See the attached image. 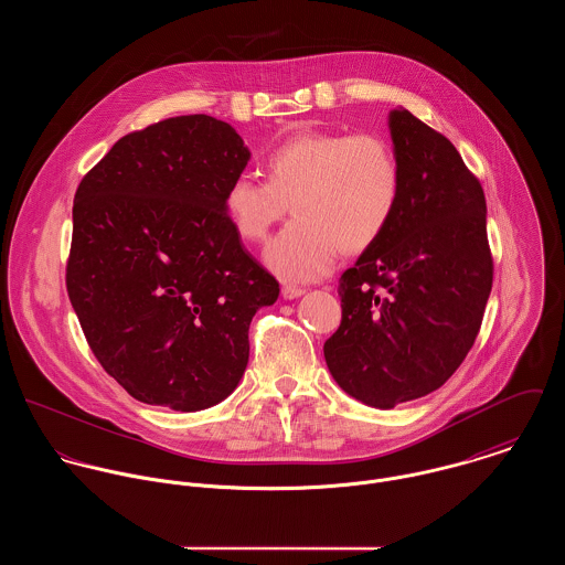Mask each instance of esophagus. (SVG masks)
<instances>
[{
  "label": "esophagus",
  "instance_id": "1",
  "mask_svg": "<svg viewBox=\"0 0 565 565\" xmlns=\"http://www.w3.org/2000/svg\"><path fill=\"white\" fill-rule=\"evenodd\" d=\"M300 296H305V289L294 287V285H285V287H282V298H285V300H296V298H300Z\"/></svg>",
  "mask_w": 565,
  "mask_h": 565
}]
</instances>
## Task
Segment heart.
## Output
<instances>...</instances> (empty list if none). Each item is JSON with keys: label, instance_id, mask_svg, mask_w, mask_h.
<instances>
[{"label": "heart", "instance_id": "1", "mask_svg": "<svg viewBox=\"0 0 565 565\" xmlns=\"http://www.w3.org/2000/svg\"><path fill=\"white\" fill-rule=\"evenodd\" d=\"M267 180L237 175L226 213L243 242H265L287 215L296 220L269 243L265 265L287 282L326 276L339 249L361 254L383 237L401 202L392 146L370 132H302L263 159Z\"/></svg>", "mask_w": 565, "mask_h": 565}]
</instances>
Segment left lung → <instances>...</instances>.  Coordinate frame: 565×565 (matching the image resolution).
Returning <instances> with one entry per match:
<instances>
[{
  "label": "left lung",
  "instance_id": "1",
  "mask_svg": "<svg viewBox=\"0 0 565 565\" xmlns=\"http://www.w3.org/2000/svg\"><path fill=\"white\" fill-rule=\"evenodd\" d=\"M403 189L383 237L339 278L341 323L323 343L337 385L374 408L439 390L463 363L493 280L481 182L406 108L390 113Z\"/></svg>",
  "mask_w": 565,
  "mask_h": 565
}]
</instances>
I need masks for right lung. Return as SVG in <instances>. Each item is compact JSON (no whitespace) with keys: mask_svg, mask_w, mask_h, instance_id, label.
<instances>
[{"mask_svg":"<svg viewBox=\"0 0 565 565\" xmlns=\"http://www.w3.org/2000/svg\"><path fill=\"white\" fill-rule=\"evenodd\" d=\"M249 161L209 115L121 137L74 200L67 291L102 367L139 403L202 411L239 385L278 282L243 247L226 189Z\"/></svg>","mask_w":565,"mask_h":565,"instance_id":"add662e5","label":"right lung"}]
</instances>
